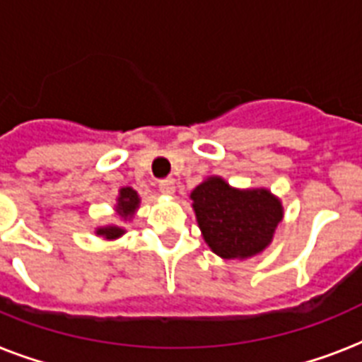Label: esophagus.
<instances>
[{
  "label": "esophagus",
  "instance_id": "esophagus-1",
  "mask_svg": "<svg viewBox=\"0 0 362 362\" xmlns=\"http://www.w3.org/2000/svg\"><path fill=\"white\" fill-rule=\"evenodd\" d=\"M159 192L165 193V195H173V193H175V180H173V178L159 180Z\"/></svg>",
  "mask_w": 362,
  "mask_h": 362
}]
</instances>
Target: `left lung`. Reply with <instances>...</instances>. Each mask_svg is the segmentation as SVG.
Returning a JSON list of instances; mask_svg holds the SVG:
<instances>
[{
    "label": "left lung",
    "mask_w": 362,
    "mask_h": 362,
    "mask_svg": "<svg viewBox=\"0 0 362 362\" xmlns=\"http://www.w3.org/2000/svg\"><path fill=\"white\" fill-rule=\"evenodd\" d=\"M193 210L212 252L223 259L252 257L269 246L284 210L267 189H233L209 178L192 193Z\"/></svg>",
    "instance_id": "8db88e82"
}]
</instances>
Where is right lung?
<instances>
[{"instance_id":"add662e5","label":"right lung","mask_w":362,"mask_h":362,"mask_svg":"<svg viewBox=\"0 0 362 362\" xmlns=\"http://www.w3.org/2000/svg\"><path fill=\"white\" fill-rule=\"evenodd\" d=\"M139 206V195H136L135 189H131V187H122L120 189V199H118V214L127 220L133 216L135 209ZM98 235H103L107 238H116L124 235V229L120 227H105V229H99Z\"/></svg>"}]
</instances>
